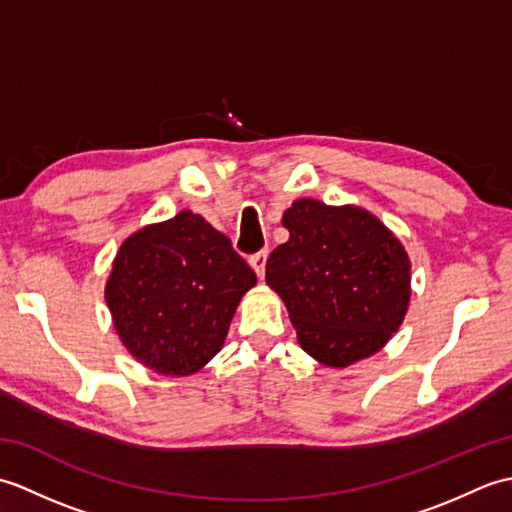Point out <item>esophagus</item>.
<instances>
[{
	"label": "esophagus",
	"instance_id": "1",
	"mask_svg": "<svg viewBox=\"0 0 512 512\" xmlns=\"http://www.w3.org/2000/svg\"><path fill=\"white\" fill-rule=\"evenodd\" d=\"M266 259H268V250H259V253L250 255V266H253V270L257 273L259 279H264V273H266Z\"/></svg>",
	"mask_w": 512,
	"mask_h": 512
}]
</instances>
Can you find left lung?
Returning a JSON list of instances; mask_svg holds the SVG:
<instances>
[{
    "label": "left lung",
    "instance_id": "obj_1",
    "mask_svg": "<svg viewBox=\"0 0 512 512\" xmlns=\"http://www.w3.org/2000/svg\"><path fill=\"white\" fill-rule=\"evenodd\" d=\"M281 224L290 237L270 253L266 284L284 299L299 345L328 367L376 354L409 308L405 248L358 206L297 200Z\"/></svg>",
    "mask_w": 512,
    "mask_h": 512
}]
</instances>
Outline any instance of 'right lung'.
Segmentation results:
<instances>
[{"mask_svg": "<svg viewBox=\"0 0 512 512\" xmlns=\"http://www.w3.org/2000/svg\"><path fill=\"white\" fill-rule=\"evenodd\" d=\"M257 284L231 239L191 211L129 235L105 301L123 345L162 376H189L222 350L237 303Z\"/></svg>", "mask_w": 512, "mask_h": 512, "instance_id": "1", "label": "right lung"}]
</instances>
